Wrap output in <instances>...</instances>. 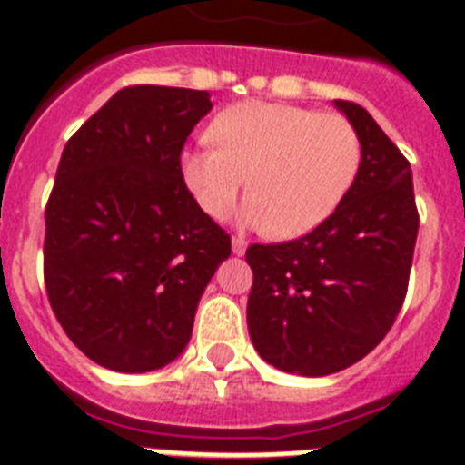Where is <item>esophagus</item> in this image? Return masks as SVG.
Segmentation results:
<instances>
[{"label": "esophagus", "mask_w": 465, "mask_h": 465, "mask_svg": "<svg viewBox=\"0 0 465 465\" xmlns=\"http://www.w3.org/2000/svg\"><path fill=\"white\" fill-rule=\"evenodd\" d=\"M246 252V240L244 237H232V253L242 256Z\"/></svg>", "instance_id": "1"}]
</instances>
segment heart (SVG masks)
Listing matches in <instances>:
<instances>
[{
  "instance_id": "obj_1",
  "label": "heart",
  "mask_w": 465,
  "mask_h": 465,
  "mask_svg": "<svg viewBox=\"0 0 465 465\" xmlns=\"http://www.w3.org/2000/svg\"><path fill=\"white\" fill-rule=\"evenodd\" d=\"M213 143L186 151L183 182L212 219L244 188L249 225L300 237L331 219L354 186L361 139L340 114L277 102H242L212 123Z\"/></svg>"
}]
</instances>
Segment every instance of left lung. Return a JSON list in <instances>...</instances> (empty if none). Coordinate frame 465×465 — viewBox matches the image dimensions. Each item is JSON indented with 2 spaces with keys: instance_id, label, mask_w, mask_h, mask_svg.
<instances>
[{
  "instance_id": "left-lung-1",
  "label": "left lung",
  "mask_w": 465,
  "mask_h": 465,
  "mask_svg": "<svg viewBox=\"0 0 465 465\" xmlns=\"http://www.w3.org/2000/svg\"><path fill=\"white\" fill-rule=\"evenodd\" d=\"M361 165L335 213L298 240L252 244L249 335L283 372L323 377L371 354L408 293L419 212L408 158L361 104L335 100Z\"/></svg>"
}]
</instances>
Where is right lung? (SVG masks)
Instances as JSON below:
<instances>
[{
  "label": "right lung",
  "mask_w": 465,
  "mask_h": 465,
  "mask_svg": "<svg viewBox=\"0 0 465 465\" xmlns=\"http://www.w3.org/2000/svg\"><path fill=\"white\" fill-rule=\"evenodd\" d=\"M207 90L127 85L72 134L46 204L44 282L67 338L102 368L158 371L186 349L230 235L186 188Z\"/></svg>",
  "instance_id": "add662e5"
}]
</instances>
